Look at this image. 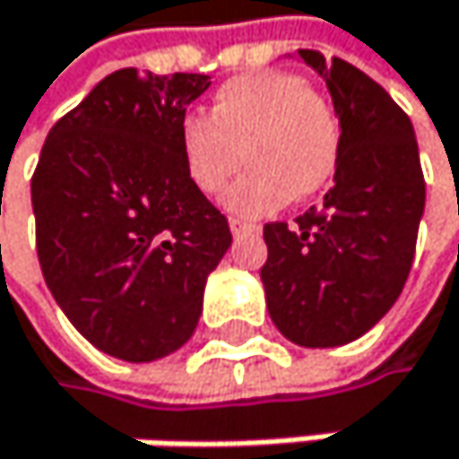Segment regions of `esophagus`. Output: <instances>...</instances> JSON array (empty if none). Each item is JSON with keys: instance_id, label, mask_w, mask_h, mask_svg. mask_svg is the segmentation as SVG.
<instances>
[{"instance_id": "obj_1", "label": "esophagus", "mask_w": 459, "mask_h": 459, "mask_svg": "<svg viewBox=\"0 0 459 459\" xmlns=\"http://www.w3.org/2000/svg\"><path fill=\"white\" fill-rule=\"evenodd\" d=\"M228 225H231V234H234V237H242V234H258V231H261V225H255V222H245V220H237V217L228 220Z\"/></svg>"}]
</instances>
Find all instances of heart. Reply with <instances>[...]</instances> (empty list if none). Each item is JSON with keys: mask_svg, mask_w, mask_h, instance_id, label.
Wrapping results in <instances>:
<instances>
[{"mask_svg": "<svg viewBox=\"0 0 459 459\" xmlns=\"http://www.w3.org/2000/svg\"><path fill=\"white\" fill-rule=\"evenodd\" d=\"M178 145L189 181L206 195H220L242 160H250L225 206L261 217L327 186L339 165L342 129L330 101L303 76L258 71L220 84L209 117L186 115Z\"/></svg>", "mask_w": 459, "mask_h": 459, "instance_id": "1", "label": "heart"}]
</instances>
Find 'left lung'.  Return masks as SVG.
Returning <instances> with one entry per match:
<instances>
[{"label":"left lung","mask_w":459,"mask_h":459,"mask_svg":"<svg viewBox=\"0 0 459 459\" xmlns=\"http://www.w3.org/2000/svg\"><path fill=\"white\" fill-rule=\"evenodd\" d=\"M327 84L342 151L322 206L294 225L267 222L261 283L267 311L299 347H342L372 330L408 281L424 173L411 117L355 65L311 48L297 51Z\"/></svg>","instance_id":"obj_1"}]
</instances>
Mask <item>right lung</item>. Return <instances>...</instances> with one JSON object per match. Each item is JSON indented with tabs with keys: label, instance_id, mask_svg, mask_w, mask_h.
Wrapping results in <instances>:
<instances>
[{
	"label": "right lung",
	"instance_id": "1",
	"mask_svg": "<svg viewBox=\"0 0 459 459\" xmlns=\"http://www.w3.org/2000/svg\"><path fill=\"white\" fill-rule=\"evenodd\" d=\"M206 74L120 68L55 123L32 176L48 291L101 352L148 363L184 347L228 220L189 181L178 129Z\"/></svg>",
	"mask_w": 459,
	"mask_h": 459
}]
</instances>
